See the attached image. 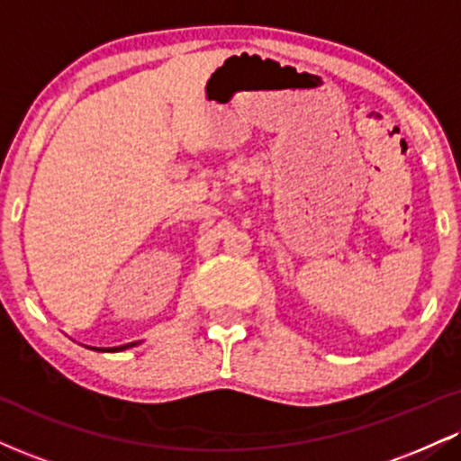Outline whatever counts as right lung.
I'll return each mask as SVG.
<instances>
[{"label": "right lung", "mask_w": 461, "mask_h": 461, "mask_svg": "<svg viewBox=\"0 0 461 461\" xmlns=\"http://www.w3.org/2000/svg\"><path fill=\"white\" fill-rule=\"evenodd\" d=\"M141 341H132V343H126V346H118V348H98V352H124V350H129V348H135V346H140Z\"/></svg>", "instance_id": "obj_1"}]
</instances>
